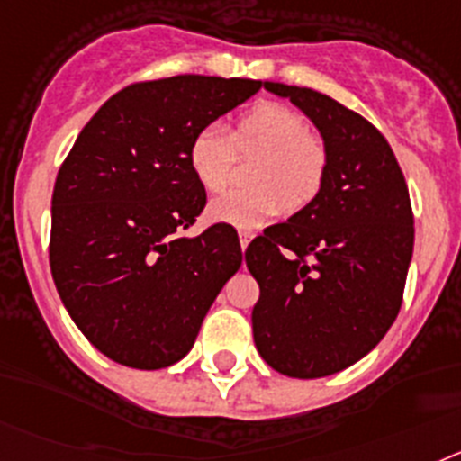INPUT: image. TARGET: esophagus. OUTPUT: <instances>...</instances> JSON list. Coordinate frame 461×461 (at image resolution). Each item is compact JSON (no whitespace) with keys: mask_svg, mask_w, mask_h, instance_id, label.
<instances>
[{"mask_svg":"<svg viewBox=\"0 0 461 461\" xmlns=\"http://www.w3.org/2000/svg\"><path fill=\"white\" fill-rule=\"evenodd\" d=\"M253 231H250V230H241V231H239V241H241V248H243V250H246V248H248V243H250V241H253Z\"/></svg>","mask_w":461,"mask_h":461,"instance_id":"1","label":"esophagus"}]
</instances>
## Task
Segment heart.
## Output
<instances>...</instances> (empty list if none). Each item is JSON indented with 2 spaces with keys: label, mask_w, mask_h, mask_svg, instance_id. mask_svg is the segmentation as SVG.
Listing matches in <instances>:
<instances>
[{
  "label": "heart",
  "mask_w": 461,
  "mask_h": 461,
  "mask_svg": "<svg viewBox=\"0 0 461 461\" xmlns=\"http://www.w3.org/2000/svg\"><path fill=\"white\" fill-rule=\"evenodd\" d=\"M236 153H259L248 174L250 187L218 197L208 213L239 230H258L283 208H306L330 174L325 136L308 130L306 118L280 102L250 106L231 131L218 122L202 127L187 146V164L203 190L222 192L234 178Z\"/></svg>",
  "instance_id": "obj_1"
}]
</instances>
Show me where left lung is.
<instances>
[{
  "label": "left lung",
  "mask_w": 461,
  "mask_h": 461,
  "mask_svg": "<svg viewBox=\"0 0 461 461\" xmlns=\"http://www.w3.org/2000/svg\"><path fill=\"white\" fill-rule=\"evenodd\" d=\"M264 87L313 120L330 146L315 202L253 239V336L271 369L322 378L348 369L399 315L413 258V208L390 143L369 120L311 87Z\"/></svg>",
  "instance_id": "8db88e82"
}]
</instances>
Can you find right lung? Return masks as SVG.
<instances>
[{
    "label": "right lung",
    "mask_w": 461,
    "mask_h": 461,
    "mask_svg": "<svg viewBox=\"0 0 461 461\" xmlns=\"http://www.w3.org/2000/svg\"><path fill=\"white\" fill-rule=\"evenodd\" d=\"M259 87L192 74L131 83L92 115L59 167L50 271L76 327L113 362L162 369L185 357L241 267L227 222L181 236L206 206L187 146Z\"/></svg>",
    "instance_id": "add662e5"
}]
</instances>
